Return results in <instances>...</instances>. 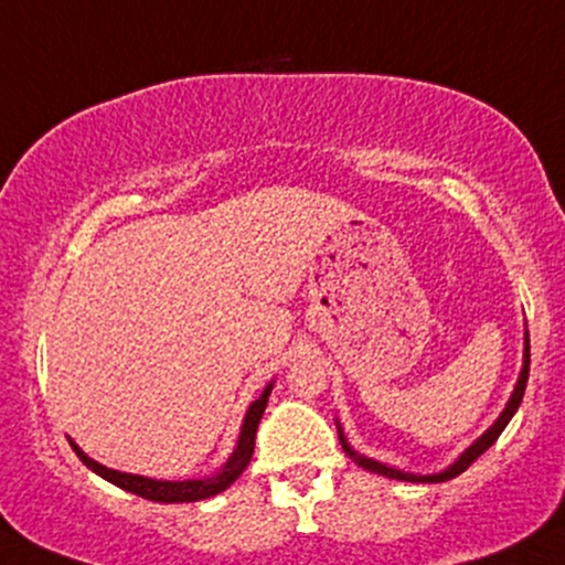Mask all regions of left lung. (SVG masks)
Instances as JSON below:
<instances>
[{
    "instance_id": "obj_1",
    "label": "left lung",
    "mask_w": 565,
    "mask_h": 565,
    "mask_svg": "<svg viewBox=\"0 0 565 565\" xmlns=\"http://www.w3.org/2000/svg\"><path fill=\"white\" fill-rule=\"evenodd\" d=\"M529 364H531V348H529V332H526V348H523V369H521V377H518L515 382V391H512L508 406H504V412L499 414L497 423L489 427V430L483 433L481 438L476 440V444L468 446L462 454H459V459L454 465H449L444 472H436V476H414V472H404V470H395V468H387V465L377 462V459H369L364 457V454H355L353 449H350V444L345 440V436H342V427L340 423H337V433H340V444L342 449H345V454H350V457L355 459V462L361 465V468L369 470V472H380V476L385 478H395V481H408V483H444V481H451V478H457L459 472H465L470 468L472 462H476L481 454L489 449V446H494V440L502 436V430L508 427V423L512 419V414L518 412V406H521L523 401V393H526V382H529Z\"/></svg>"
}]
</instances>
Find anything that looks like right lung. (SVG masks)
<instances>
[{"mask_svg": "<svg viewBox=\"0 0 565 565\" xmlns=\"http://www.w3.org/2000/svg\"><path fill=\"white\" fill-rule=\"evenodd\" d=\"M270 391H274V382L265 387V391L260 393V398L252 401L249 412H246L244 425H242V436H238V444L228 457V462H225L223 468L215 472V476L199 478V481H157V478H142V476H132V472L111 470V468H106V465L89 459L87 454H84L79 446L74 444V440H68V444H71V449L76 451V457H79L89 470L97 472L100 478H106L108 483H114V486H119V489L129 491V494H138L142 499H151V502H167V504H172V502H199V499L215 497V494H220V491L228 489V486L246 470L252 454H255L257 425H260L265 406H268Z\"/></svg>", "mask_w": 565, "mask_h": 565, "instance_id": "1", "label": "right lung"}]
</instances>
